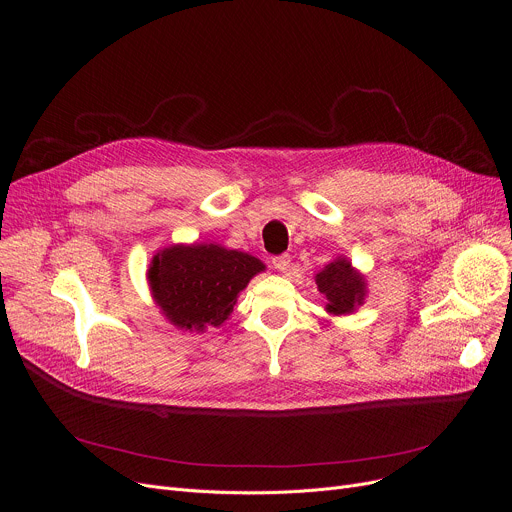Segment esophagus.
<instances>
[{
	"mask_svg": "<svg viewBox=\"0 0 512 512\" xmlns=\"http://www.w3.org/2000/svg\"><path fill=\"white\" fill-rule=\"evenodd\" d=\"M271 263H273V267L277 269V271H287L289 269V265H291V257L289 255H279V257H273L271 259Z\"/></svg>",
	"mask_w": 512,
	"mask_h": 512,
	"instance_id": "1",
	"label": "esophagus"
}]
</instances>
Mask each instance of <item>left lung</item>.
I'll return each instance as SVG.
<instances>
[{"mask_svg":"<svg viewBox=\"0 0 512 512\" xmlns=\"http://www.w3.org/2000/svg\"><path fill=\"white\" fill-rule=\"evenodd\" d=\"M320 294L326 296V310L332 314H350L356 304H362L364 283L350 269V263L338 259L316 275Z\"/></svg>","mask_w":512,"mask_h":512,"instance_id":"1","label":"left lung"}]
</instances>
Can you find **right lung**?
<instances>
[{
  "instance_id": "1",
  "label": "right lung",
  "mask_w": 512,
  "mask_h": 512,
  "mask_svg": "<svg viewBox=\"0 0 512 512\" xmlns=\"http://www.w3.org/2000/svg\"><path fill=\"white\" fill-rule=\"evenodd\" d=\"M265 265L241 251L218 245H176L158 253L148 279L156 304L184 330L221 326L233 312L239 291Z\"/></svg>"
}]
</instances>
